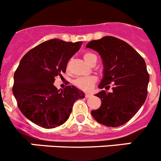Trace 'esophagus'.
I'll use <instances>...</instances> for the list:
<instances>
[{"instance_id": "obj_1", "label": "esophagus", "mask_w": 161, "mask_h": 161, "mask_svg": "<svg viewBox=\"0 0 161 161\" xmlns=\"http://www.w3.org/2000/svg\"><path fill=\"white\" fill-rule=\"evenodd\" d=\"M91 96H92V94H90V93H86V94H85V97H86V98H88V97H91Z\"/></svg>"}]
</instances>
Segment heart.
<instances>
[{
  "mask_svg": "<svg viewBox=\"0 0 161 161\" xmlns=\"http://www.w3.org/2000/svg\"><path fill=\"white\" fill-rule=\"evenodd\" d=\"M83 58L86 62L91 66L92 64H96V62H97V56L94 54L91 53V52H86V53H84ZM69 68H70V64H68V65H67V70H69ZM97 79L94 77V76H91V77L86 78H79V79L74 81V84L79 89L87 91L94 87V84L97 82Z\"/></svg>",
  "mask_w": 161,
  "mask_h": 161,
  "instance_id": "obj_1",
  "label": "heart"
}]
</instances>
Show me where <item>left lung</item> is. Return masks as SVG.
Returning <instances> with one entry per match:
<instances>
[{"mask_svg":"<svg viewBox=\"0 0 161 161\" xmlns=\"http://www.w3.org/2000/svg\"><path fill=\"white\" fill-rule=\"evenodd\" d=\"M98 52L103 62V79L98 87L103 90L95 96L101 98V106L91 111L97 122L109 127H118L130 121L148 94L149 75L142 56L129 43L114 36H104L86 45Z\"/></svg>","mask_w":161,"mask_h":161,"instance_id":"left-lung-1","label":"left lung"}]
</instances>
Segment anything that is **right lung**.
Returning a JSON list of instances; mask_svg holds the SVG:
<instances>
[{
    "label": "right lung",
    "mask_w": 161,
    "mask_h": 161,
    "mask_svg": "<svg viewBox=\"0 0 161 161\" xmlns=\"http://www.w3.org/2000/svg\"><path fill=\"white\" fill-rule=\"evenodd\" d=\"M82 42L53 39L27 52L14 74L13 92L18 108L28 119L45 129L64 124L76 100L85 94L74 86L61 91L53 82L65 73L69 59L80 49Z\"/></svg>",
    "instance_id": "obj_1"
}]
</instances>
